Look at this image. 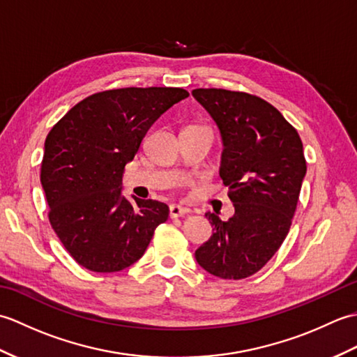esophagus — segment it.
I'll list each match as a JSON object with an SVG mask.
<instances>
[{"label":"esophagus","mask_w":357,"mask_h":357,"mask_svg":"<svg viewBox=\"0 0 357 357\" xmlns=\"http://www.w3.org/2000/svg\"><path fill=\"white\" fill-rule=\"evenodd\" d=\"M187 213H188V208L176 206V204H173V206H170V208H169L170 218H181V216H184Z\"/></svg>","instance_id":"1"}]
</instances>
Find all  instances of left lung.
<instances>
[{"instance_id": "1", "label": "left lung", "mask_w": 357, "mask_h": 357, "mask_svg": "<svg viewBox=\"0 0 357 357\" xmlns=\"http://www.w3.org/2000/svg\"><path fill=\"white\" fill-rule=\"evenodd\" d=\"M224 141L219 174L234 215L207 211L213 236L195 252L201 267L221 279L259 271L287 238L307 173L296 128L259 96L225 89H195Z\"/></svg>"}]
</instances>
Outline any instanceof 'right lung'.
Instances as JSON below:
<instances>
[{
	"label": "right lung",
	"instance_id": "add662e5",
	"mask_svg": "<svg viewBox=\"0 0 357 357\" xmlns=\"http://www.w3.org/2000/svg\"><path fill=\"white\" fill-rule=\"evenodd\" d=\"M187 96L179 87L104 90L73 105L52 127L41 162L49 221L84 268L130 267L169 218L164 202L126 199L123 173L151 124Z\"/></svg>",
	"mask_w": 357,
	"mask_h": 357
}]
</instances>
